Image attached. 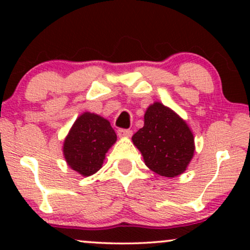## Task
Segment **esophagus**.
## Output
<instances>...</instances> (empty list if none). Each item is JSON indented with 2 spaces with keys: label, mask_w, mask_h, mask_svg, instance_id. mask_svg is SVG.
<instances>
[{
  "label": "esophagus",
  "mask_w": 250,
  "mask_h": 250,
  "mask_svg": "<svg viewBox=\"0 0 250 250\" xmlns=\"http://www.w3.org/2000/svg\"><path fill=\"white\" fill-rule=\"evenodd\" d=\"M117 135H119L120 137H130L131 135H133V131H131L130 129L120 128L119 130H117Z\"/></svg>",
  "instance_id": "1"
}]
</instances>
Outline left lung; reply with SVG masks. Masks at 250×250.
<instances>
[{"label": "left lung", "instance_id": "8db88e82", "mask_svg": "<svg viewBox=\"0 0 250 250\" xmlns=\"http://www.w3.org/2000/svg\"><path fill=\"white\" fill-rule=\"evenodd\" d=\"M146 165L156 174L174 177L186 170L194 155V136L187 123L162 103L145 114V125L133 136Z\"/></svg>", "mask_w": 250, "mask_h": 250}]
</instances>
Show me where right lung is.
Segmentation results:
<instances>
[{
    "mask_svg": "<svg viewBox=\"0 0 250 250\" xmlns=\"http://www.w3.org/2000/svg\"><path fill=\"white\" fill-rule=\"evenodd\" d=\"M116 141L110 123L95 114L84 113L74 123L63 146L65 161L83 176L102 167L105 153Z\"/></svg>",
    "mask_w": 250,
    "mask_h": 250,
    "instance_id": "right-lung-1",
    "label": "right lung"
}]
</instances>
